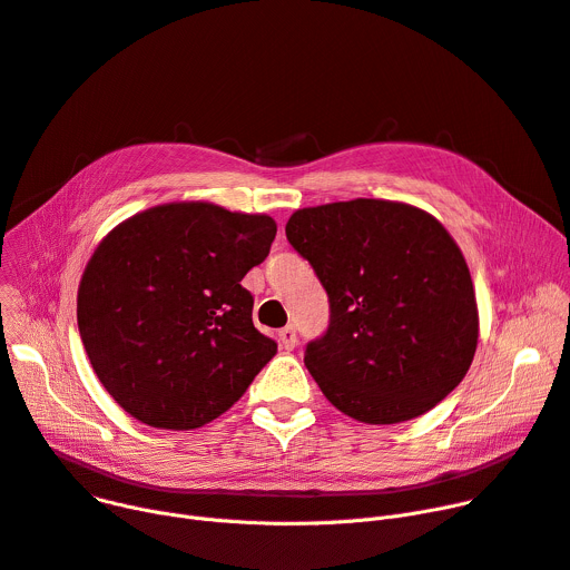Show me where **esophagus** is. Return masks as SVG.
<instances>
[{
  "label": "esophagus",
  "mask_w": 570,
  "mask_h": 570,
  "mask_svg": "<svg viewBox=\"0 0 570 570\" xmlns=\"http://www.w3.org/2000/svg\"><path fill=\"white\" fill-rule=\"evenodd\" d=\"M279 346L284 348V351H293L295 346H297V334H295V327H284V330H279Z\"/></svg>",
  "instance_id": "34e87169"
}]
</instances>
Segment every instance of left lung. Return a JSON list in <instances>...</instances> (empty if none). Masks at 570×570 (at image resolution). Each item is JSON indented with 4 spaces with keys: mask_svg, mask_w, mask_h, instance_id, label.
<instances>
[{
    "mask_svg": "<svg viewBox=\"0 0 570 570\" xmlns=\"http://www.w3.org/2000/svg\"><path fill=\"white\" fill-rule=\"evenodd\" d=\"M286 238L330 297L305 366L336 410L399 424L459 387L476 353V295L461 247L431 213L336 202L295 210Z\"/></svg>",
    "mask_w": 570,
    "mask_h": 570,
    "instance_id": "left-lung-1",
    "label": "left lung"
}]
</instances>
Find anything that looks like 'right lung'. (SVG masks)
Here are the masks:
<instances>
[{"instance_id":"right-lung-1","label":"right lung","mask_w":570,"mask_h":570,"mask_svg":"<svg viewBox=\"0 0 570 570\" xmlns=\"http://www.w3.org/2000/svg\"><path fill=\"white\" fill-rule=\"evenodd\" d=\"M275 234L271 215L174 202L100 240L78 288V327L98 381L135 420L199 429L275 357L277 344L254 327V297L240 286Z\"/></svg>"}]
</instances>
